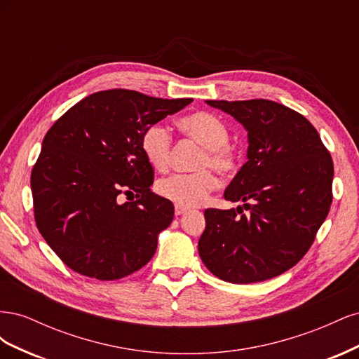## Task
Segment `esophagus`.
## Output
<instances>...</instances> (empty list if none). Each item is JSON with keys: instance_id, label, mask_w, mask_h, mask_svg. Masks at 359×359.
Listing matches in <instances>:
<instances>
[{"instance_id": "34e87169", "label": "esophagus", "mask_w": 359, "mask_h": 359, "mask_svg": "<svg viewBox=\"0 0 359 359\" xmlns=\"http://www.w3.org/2000/svg\"><path fill=\"white\" fill-rule=\"evenodd\" d=\"M184 212H187V208L186 206H181V205H175V214L177 215H181Z\"/></svg>"}]
</instances>
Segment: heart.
<instances>
[{"label":"heart","mask_w":359,"mask_h":359,"mask_svg":"<svg viewBox=\"0 0 359 359\" xmlns=\"http://www.w3.org/2000/svg\"><path fill=\"white\" fill-rule=\"evenodd\" d=\"M182 135L202 147L196 160V172L172 173L157 182L161 198L181 206L199 205L215 189L217 180L210 169L222 178H232L240 170V156L229 144V130L222 119L210 112H193L178 119ZM140 149L151 166L165 169L169 165L172 136L160 123L148 126L140 136Z\"/></svg>","instance_id":"b5f03b06"}]
</instances>
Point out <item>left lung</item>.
Masks as SVG:
<instances>
[{
  "mask_svg": "<svg viewBox=\"0 0 359 359\" xmlns=\"http://www.w3.org/2000/svg\"><path fill=\"white\" fill-rule=\"evenodd\" d=\"M206 103L238 119L250 145L248 160L224 191L226 201L244 206L205 210L202 262L229 283L277 277L309 252L330 212V151L309 119L285 104L265 99Z\"/></svg>",
  "mask_w": 359,
  "mask_h": 359,
  "instance_id": "8db88e82",
  "label": "left lung"
}]
</instances>
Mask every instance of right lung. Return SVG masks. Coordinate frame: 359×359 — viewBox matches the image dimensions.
<instances>
[{"label":"right lung","instance_id":"right-lung-1","mask_svg":"<svg viewBox=\"0 0 359 359\" xmlns=\"http://www.w3.org/2000/svg\"><path fill=\"white\" fill-rule=\"evenodd\" d=\"M191 102L121 88L99 91L48 130L31 170L34 219L69 268L118 280L154 256L158 233L173 220V205L151 191L154 169L140 136ZM119 194L137 199L119 204Z\"/></svg>","mask_w":359,"mask_h":359}]
</instances>
